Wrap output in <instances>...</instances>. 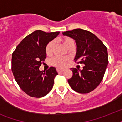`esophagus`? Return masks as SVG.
Wrapping results in <instances>:
<instances>
[{"label": "esophagus", "instance_id": "obj_1", "mask_svg": "<svg viewBox=\"0 0 122 122\" xmlns=\"http://www.w3.org/2000/svg\"><path fill=\"white\" fill-rule=\"evenodd\" d=\"M57 71L58 73H61L64 71V70L63 69H60V68H57Z\"/></svg>", "mask_w": 122, "mask_h": 122}]
</instances>
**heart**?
I'll use <instances>...</instances> for the list:
<instances>
[{
  "instance_id": "obj_1",
  "label": "heart",
  "mask_w": 122,
  "mask_h": 122,
  "mask_svg": "<svg viewBox=\"0 0 122 122\" xmlns=\"http://www.w3.org/2000/svg\"><path fill=\"white\" fill-rule=\"evenodd\" d=\"M62 42L67 48H70L72 46H74L75 42L73 39L69 37H65L62 39ZM54 46V42L51 41L47 45L46 48V54L47 55H51L53 51ZM68 61V57H55L52 59V65L55 66L58 68H63L66 64L67 61Z\"/></svg>"
}]
</instances>
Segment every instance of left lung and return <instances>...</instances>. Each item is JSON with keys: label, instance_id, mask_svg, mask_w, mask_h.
Returning a JSON list of instances; mask_svg holds the SVG:
<instances>
[{"label": "left lung", "instance_id": "obj_1", "mask_svg": "<svg viewBox=\"0 0 122 122\" xmlns=\"http://www.w3.org/2000/svg\"><path fill=\"white\" fill-rule=\"evenodd\" d=\"M63 35L75 40L76 52L74 60L83 63V70L71 68L72 77L68 80L71 89L78 93H89L101 82L108 65L107 48L90 31L77 28L63 32Z\"/></svg>", "mask_w": 122, "mask_h": 122}]
</instances>
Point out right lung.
<instances>
[{"mask_svg":"<svg viewBox=\"0 0 122 122\" xmlns=\"http://www.w3.org/2000/svg\"><path fill=\"white\" fill-rule=\"evenodd\" d=\"M59 31L46 33L36 30L23 39L12 56V71L20 88L34 97H42L51 91L57 73L54 67L41 71L46 57V48Z\"/></svg>","mask_w":122,"mask_h":122,"instance_id":"1","label":"right lung"}]
</instances>
